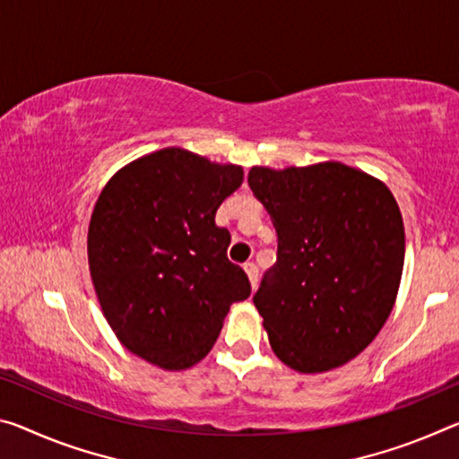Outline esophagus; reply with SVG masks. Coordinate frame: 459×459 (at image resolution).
Instances as JSON below:
<instances>
[{"label":"esophagus","mask_w":459,"mask_h":459,"mask_svg":"<svg viewBox=\"0 0 459 459\" xmlns=\"http://www.w3.org/2000/svg\"><path fill=\"white\" fill-rule=\"evenodd\" d=\"M245 273H247V278H249V281H251V288H255L257 286V280H259V272H257L255 264H245Z\"/></svg>","instance_id":"1"}]
</instances>
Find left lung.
Returning <instances> with one entry per match:
<instances>
[{
  "instance_id": "8db88e82",
  "label": "left lung",
  "mask_w": 459,
  "mask_h": 459,
  "mask_svg": "<svg viewBox=\"0 0 459 459\" xmlns=\"http://www.w3.org/2000/svg\"><path fill=\"white\" fill-rule=\"evenodd\" d=\"M247 181L278 232V261L253 296L269 345L302 374L343 366L394 307L404 265L394 195L337 161L253 167Z\"/></svg>"
}]
</instances>
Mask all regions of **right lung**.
Here are the masks:
<instances>
[{
  "instance_id": "obj_1",
  "label": "right lung",
  "mask_w": 459,
  "mask_h": 459,
  "mask_svg": "<svg viewBox=\"0 0 459 459\" xmlns=\"http://www.w3.org/2000/svg\"><path fill=\"white\" fill-rule=\"evenodd\" d=\"M243 167L186 149L144 155L108 181L87 230V259L101 312L128 351L163 369L192 368L221 334L232 302L251 294L230 264L221 204Z\"/></svg>"
}]
</instances>
